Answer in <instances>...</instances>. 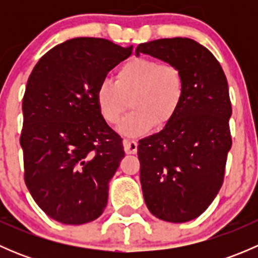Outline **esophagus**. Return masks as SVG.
Here are the masks:
<instances>
[{
  "label": "esophagus",
  "mask_w": 258,
  "mask_h": 258,
  "mask_svg": "<svg viewBox=\"0 0 258 258\" xmlns=\"http://www.w3.org/2000/svg\"><path fill=\"white\" fill-rule=\"evenodd\" d=\"M137 144L136 141H124L123 142V148H124V152L127 153V155H134V153L137 152Z\"/></svg>",
  "instance_id": "1"
}]
</instances>
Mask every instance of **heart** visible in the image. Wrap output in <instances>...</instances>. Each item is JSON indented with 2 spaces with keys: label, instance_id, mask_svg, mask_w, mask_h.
Segmentation results:
<instances>
[{
  "label": "heart",
  "instance_id": "1",
  "mask_svg": "<svg viewBox=\"0 0 258 258\" xmlns=\"http://www.w3.org/2000/svg\"><path fill=\"white\" fill-rule=\"evenodd\" d=\"M184 95L181 70L171 62L137 57L119 67L116 81L103 80L96 91L98 111L107 123L117 124L128 108L134 112L118 127L127 137H139L153 126L163 127L177 113Z\"/></svg>",
  "mask_w": 258,
  "mask_h": 258
}]
</instances>
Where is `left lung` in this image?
<instances>
[{"label":"left lung","instance_id":"left-lung-1","mask_svg":"<svg viewBox=\"0 0 258 258\" xmlns=\"http://www.w3.org/2000/svg\"><path fill=\"white\" fill-rule=\"evenodd\" d=\"M140 53L181 70L184 95L176 116L158 134L140 140V181L146 206L162 221L199 217L217 196L232 140L225 72L205 46L191 38L141 43Z\"/></svg>","mask_w":258,"mask_h":258}]
</instances>
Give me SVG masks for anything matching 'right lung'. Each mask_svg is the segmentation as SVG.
I'll return each instance as SVG.
<instances>
[{"label": "right lung", "instance_id": "1", "mask_svg": "<svg viewBox=\"0 0 258 258\" xmlns=\"http://www.w3.org/2000/svg\"><path fill=\"white\" fill-rule=\"evenodd\" d=\"M131 52L103 38H72L43 54L28 77L20 139L25 182L57 222H91L107 205L124 151L98 111L96 91Z\"/></svg>", "mask_w": 258, "mask_h": 258}]
</instances>
